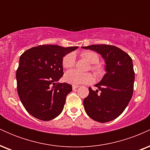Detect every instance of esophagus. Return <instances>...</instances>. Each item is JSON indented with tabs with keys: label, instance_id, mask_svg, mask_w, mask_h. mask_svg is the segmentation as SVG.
<instances>
[{
	"label": "esophagus",
	"instance_id": "esophagus-1",
	"mask_svg": "<svg viewBox=\"0 0 150 150\" xmlns=\"http://www.w3.org/2000/svg\"><path fill=\"white\" fill-rule=\"evenodd\" d=\"M79 87H80V86H79V85H73V89H75L78 88Z\"/></svg>",
	"mask_w": 150,
	"mask_h": 150
}]
</instances>
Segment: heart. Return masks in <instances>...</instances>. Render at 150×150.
I'll use <instances>...</instances> for the list:
<instances>
[{"label": "heart", "instance_id": "obj_1", "mask_svg": "<svg viewBox=\"0 0 150 150\" xmlns=\"http://www.w3.org/2000/svg\"><path fill=\"white\" fill-rule=\"evenodd\" d=\"M82 58L92 64L91 70L98 76H101L104 73V67L99 63V56L96 52L92 51H82L80 53ZM75 64V56L73 53L66 54L62 60V65L64 68L69 69ZM64 80L66 82L74 85L80 84H87L94 80V77L91 73H80L75 70H70L66 72L64 75Z\"/></svg>", "mask_w": 150, "mask_h": 150}]
</instances>
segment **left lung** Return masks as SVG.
I'll use <instances>...</instances> for the list:
<instances>
[{
	"label": "left lung",
	"mask_w": 150,
	"mask_h": 150,
	"mask_svg": "<svg viewBox=\"0 0 150 150\" xmlns=\"http://www.w3.org/2000/svg\"><path fill=\"white\" fill-rule=\"evenodd\" d=\"M101 55L106 63V73L96 91L89 88V95L84 99L87 114L99 123L116 119L123 112L133 93L135 72L132 58L115 46L98 44L83 46ZM100 91L99 94L98 92Z\"/></svg>",
	"instance_id": "left-lung-1"
}]
</instances>
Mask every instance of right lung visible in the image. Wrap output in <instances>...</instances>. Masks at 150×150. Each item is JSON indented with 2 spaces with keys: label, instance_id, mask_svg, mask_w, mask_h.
I'll use <instances>...</instances> for the list:
<instances>
[{
  "label": "right lung",
  "instance_id": "1",
  "mask_svg": "<svg viewBox=\"0 0 150 150\" xmlns=\"http://www.w3.org/2000/svg\"><path fill=\"white\" fill-rule=\"evenodd\" d=\"M78 46L41 45L25 51L16 73L17 88L24 107L32 116L48 121L63 111L72 85L57 82L63 77L62 60Z\"/></svg>",
  "mask_w": 150,
  "mask_h": 150
}]
</instances>
